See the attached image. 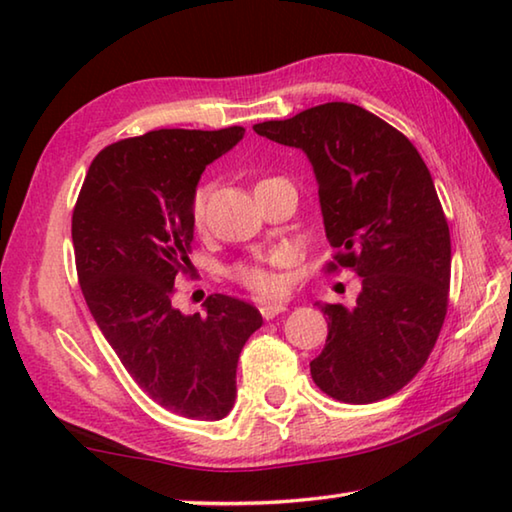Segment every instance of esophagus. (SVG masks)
Segmentation results:
<instances>
[{
    "mask_svg": "<svg viewBox=\"0 0 512 512\" xmlns=\"http://www.w3.org/2000/svg\"><path fill=\"white\" fill-rule=\"evenodd\" d=\"M259 311H262V316L266 318V320H271V318H275L277 314H282V311H287V305H280V302H268V305H262L259 307Z\"/></svg>",
    "mask_w": 512,
    "mask_h": 512,
    "instance_id": "34e87169",
    "label": "esophagus"
}]
</instances>
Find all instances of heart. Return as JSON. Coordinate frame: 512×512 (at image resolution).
Instances as JSON below:
<instances>
[{
  "label": "heart",
  "mask_w": 512,
  "mask_h": 512,
  "mask_svg": "<svg viewBox=\"0 0 512 512\" xmlns=\"http://www.w3.org/2000/svg\"><path fill=\"white\" fill-rule=\"evenodd\" d=\"M205 214V189H198L192 201V219L196 225L203 223ZM287 264V255L273 253L257 264H241L235 268L237 280L259 298H275L284 291V277L280 268Z\"/></svg>",
  "instance_id": "1"
}]
</instances>
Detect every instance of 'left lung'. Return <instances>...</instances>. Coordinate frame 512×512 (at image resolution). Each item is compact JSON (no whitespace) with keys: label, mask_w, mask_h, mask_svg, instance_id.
Instances as JSON below:
<instances>
[{"label":"left lung","mask_w":512,"mask_h":512,"mask_svg":"<svg viewBox=\"0 0 512 512\" xmlns=\"http://www.w3.org/2000/svg\"><path fill=\"white\" fill-rule=\"evenodd\" d=\"M253 131L307 155L336 262L361 277L354 307L318 302L327 341L311 377L334 400H384L427 363L447 314L452 241L427 164L354 103H323Z\"/></svg>","instance_id":"left-lung-1"}]
</instances>
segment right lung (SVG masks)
<instances>
[{
    "label": "right lung",
    "instance_id": "obj_1",
    "mask_svg": "<svg viewBox=\"0 0 512 512\" xmlns=\"http://www.w3.org/2000/svg\"><path fill=\"white\" fill-rule=\"evenodd\" d=\"M244 128H162L103 149L72 216L85 302L106 341L151 400L183 418L214 422L237 400V363L262 314L210 296L207 316L171 305L189 268L192 201L207 164L244 140Z\"/></svg>",
    "mask_w": 512,
    "mask_h": 512
}]
</instances>
